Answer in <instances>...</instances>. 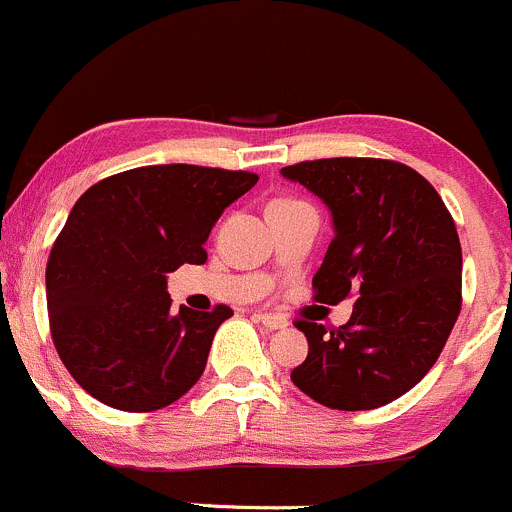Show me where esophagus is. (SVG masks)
Instances as JSON below:
<instances>
[{"label": "esophagus", "instance_id": "obj_1", "mask_svg": "<svg viewBox=\"0 0 512 512\" xmlns=\"http://www.w3.org/2000/svg\"><path fill=\"white\" fill-rule=\"evenodd\" d=\"M256 321L261 323V326H266L268 331H278V328L288 326L286 316H278V313H256Z\"/></svg>", "mask_w": 512, "mask_h": 512}]
</instances>
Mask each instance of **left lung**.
<instances>
[{
    "mask_svg": "<svg viewBox=\"0 0 512 512\" xmlns=\"http://www.w3.org/2000/svg\"><path fill=\"white\" fill-rule=\"evenodd\" d=\"M331 209L333 241L313 276L316 301L356 293L346 326L296 321L308 338L291 381L338 411H371L433 368L460 313L453 216L416 169L388 159L301 161L281 169Z\"/></svg>",
    "mask_w": 512,
    "mask_h": 512,
    "instance_id": "left-lung-1",
    "label": "left lung"
}]
</instances>
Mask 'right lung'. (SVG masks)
Returning <instances> with one entry per match:
<instances>
[{
	"label": "right lung",
	"instance_id": "1",
	"mask_svg": "<svg viewBox=\"0 0 512 512\" xmlns=\"http://www.w3.org/2000/svg\"><path fill=\"white\" fill-rule=\"evenodd\" d=\"M251 171L139 166L101 179L74 204L47 263L52 341L96 401L149 413L201 378L229 306L171 308L166 273L204 263V244Z\"/></svg>",
	"mask_w": 512,
	"mask_h": 512
}]
</instances>
